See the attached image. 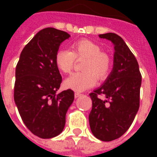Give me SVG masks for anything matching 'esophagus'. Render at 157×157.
Wrapping results in <instances>:
<instances>
[{
  "instance_id": "34e87169",
  "label": "esophagus",
  "mask_w": 157,
  "mask_h": 157,
  "mask_svg": "<svg viewBox=\"0 0 157 157\" xmlns=\"http://www.w3.org/2000/svg\"><path fill=\"white\" fill-rule=\"evenodd\" d=\"M82 94H81V93H79V92H75V98H79V97H81Z\"/></svg>"
}]
</instances>
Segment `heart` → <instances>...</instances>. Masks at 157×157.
I'll return each instance as SVG.
<instances>
[{
    "mask_svg": "<svg viewBox=\"0 0 157 157\" xmlns=\"http://www.w3.org/2000/svg\"><path fill=\"white\" fill-rule=\"evenodd\" d=\"M75 59H86L82 72L73 73L65 79V87L75 92H82L95 85L97 79L103 81L109 76L112 69V59L102 51L98 44L88 39H82L71 45V51L60 48L56 52L55 65L59 71L70 73L74 67Z\"/></svg>",
    "mask_w": 157,
    "mask_h": 157,
    "instance_id": "heart-1",
    "label": "heart"
}]
</instances>
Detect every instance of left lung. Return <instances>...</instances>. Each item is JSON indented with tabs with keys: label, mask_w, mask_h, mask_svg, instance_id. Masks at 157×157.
Listing matches in <instances>:
<instances>
[{
	"label": "left lung",
	"mask_w": 157,
	"mask_h": 157,
	"mask_svg": "<svg viewBox=\"0 0 157 157\" xmlns=\"http://www.w3.org/2000/svg\"><path fill=\"white\" fill-rule=\"evenodd\" d=\"M99 37L114 45L113 67L104 83L90 93L89 124L96 138L111 141L128 130L138 112L141 74L135 55L120 36L108 33Z\"/></svg>",
	"instance_id": "8db88e82"
}]
</instances>
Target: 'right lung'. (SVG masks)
Instances as JSON below:
<instances>
[{
  "mask_svg": "<svg viewBox=\"0 0 157 157\" xmlns=\"http://www.w3.org/2000/svg\"><path fill=\"white\" fill-rule=\"evenodd\" d=\"M70 37L54 28L42 29L23 48L16 67L14 101L24 124L39 138L63 131L74 101L71 89L57 93L62 77L55 61L60 44Z\"/></svg>",
  "mask_w": 157,
  "mask_h": 157,
  "instance_id": "1",
  "label": "right lung"
}]
</instances>
